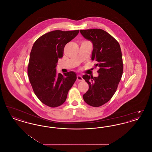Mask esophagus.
Returning <instances> with one entry per match:
<instances>
[{
	"mask_svg": "<svg viewBox=\"0 0 152 152\" xmlns=\"http://www.w3.org/2000/svg\"><path fill=\"white\" fill-rule=\"evenodd\" d=\"M77 80L78 81H82L83 80V77L81 76L78 75V76H77Z\"/></svg>",
	"mask_w": 152,
	"mask_h": 152,
	"instance_id": "1",
	"label": "esophagus"
}]
</instances>
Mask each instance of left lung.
I'll return each mask as SVG.
<instances>
[{
    "instance_id": "1",
    "label": "left lung",
    "mask_w": 152,
    "mask_h": 152,
    "mask_svg": "<svg viewBox=\"0 0 152 152\" xmlns=\"http://www.w3.org/2000/svg\"><path fill=\"white\" fill-rule=\"evenodd\" d=\"M80 32L93 43L92 60L96 61L94 67L99 68L98 77L83 76L89 85L83 99L88 105L99 107L112 99L121 79L123 62L120 45L113 36L102 29H84Z\"/></svg>"
}]
</instances>
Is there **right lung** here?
I'll return each instance as SVG.
<instances>
[{
  "instance_id": "1",
  "label": "right lung",
  "mask_w": 152,
  "mask_h": 152,
  "mask_svg": "<svg viewBox=\"0 0 152 152\" xmlns=\"http://www.w3.org/2000/svg\"><path fill=\"white\" fill-rule=\"evenodd\" d=\"M79 30H55L40 36L30 53L27 72L33 91L45 105L55 108L62 105L72 87L76 75L73 71L56 73L58 60L63 56L64 47L77 35Z\"/></svg>"
}]
</instances>
